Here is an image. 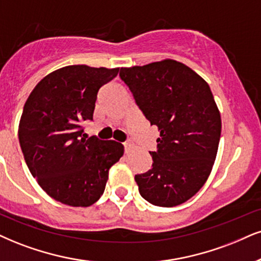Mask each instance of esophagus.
Returning a JSON list of instances; mask_svg holds the SVG:
<instances>
[{
    "instance_id": "1",
    "label": "esophagus",
    "mask_w": 261,
    "mask_h": 261,
    "mask_svg": "<svg viewBox=\"0 0 261 261\" xmlns=\"http://www.w3.org/2000/svg\"><path fill=\"white\" fill-rule=\"evenodd\" d=\"M123 146H124V152H128V151L133 147V143H130V141H124Z\"/></svg>"
}]
</instances>
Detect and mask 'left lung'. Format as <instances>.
I'll use <instances>...</instances> for the list:
<instances>
[{
    "mask_svg": "<svg viewBox=\"0 0 261 261\" xmlns=\"http://www.w3.org/2000/svg\"><path fill=\"white\" fill-rule=\"evenodd\" d=\"M120 79L160 138L151 169L136 175L151 204L174 207L198 192L211 174L221 118L208 83L175 60L121 67Z\"/></svg>",
    "mask_w": 261,
    "mask_h": 261,
    "instance_id": "1",
    "label": "left lung"
}]
</instances>
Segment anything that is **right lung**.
Masks as SVG:
<instances>
[{
    "label": "right lung",
    "mask_w": 261,
    "mask_h": 261,
    "mask_svg": "<svg viewBox=\"0 0 261 261\" xmlns=\"http://www.w3.org/2000/svg\"><path fill=\"white\" fill-rule=\"evenodd\" d=\"M120 69L70 65L41 80L19 123L28 168L47 195L72 207H88L104 194L109 170L123 155L112 140L87 137L96 95Z\"/></svg>",
    "instance_id": "add662e5"
}]
</instances>
